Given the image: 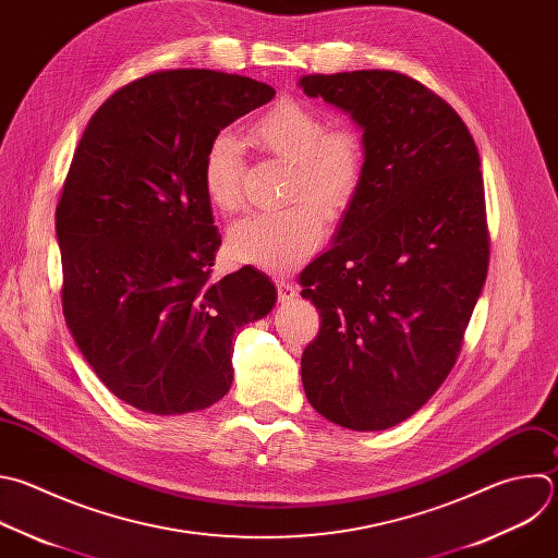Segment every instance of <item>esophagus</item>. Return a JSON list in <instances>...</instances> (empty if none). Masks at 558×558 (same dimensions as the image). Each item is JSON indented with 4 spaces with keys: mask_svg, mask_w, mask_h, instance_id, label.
<instances>
[{
    "mask_svg": "<svg viewBox=\"0 0 558 558\" xmlns=\"http://www.w3.org/2000/svg\"><path fill=\"white\" fill-rule=\"evenodd\" d=\"M276 287H278V298L280 302H289L298 295V287L289 280H276Z\"/></svg>",
    "mask_w": 558,
    "mask_h": 558,
    "instance_id": "obj_1",
    "label": "esophagus"
}]
</instances>
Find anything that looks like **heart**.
I'll list each match as a JSON object with an SVG mask.
<instances>
[{"label": "heart", "mask_w": 558, "mask_h": 558, "mask_svg": "<svg viewBox=\"0 0 558 558\" xmlns=\"http://www.w3.org/2000/svg\"><path fill=\"white\" fill-rule=\"evenodd\" d=\"M254 142L291 166L287 197L298 202L280 213H254L228 234L230 254L267 271H284L311 256L324 239V219H339L352 204L363 177V146L352 129L328 131L311 107L282 100L252 126ZM243 146L236 135L217 133L204 155L202 183L208 202L234 210L241 202ZM312 204L308 205L307 202Z\"/></svg>", "instance_id": "b5f03b06"}]
</instances>
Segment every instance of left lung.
<instances>
[{"instance_id":"obj_1","label":"left lung","mask_w":558,"mask_h":558,"mask_svg":"<svg viewBox=\"0 0 558 558\" xmlns=\"http://www.w3.org/2000/svg\"><path fill=\"white\" fill-rule=\"evenodd\" d=\"M300 87L363 131L359 191L332 247L300 274L322 317L302 386L326 421L384 432L442 386L482 293L480 153L462 118L405 74H308Z\"/></svg>"}]
</instances>
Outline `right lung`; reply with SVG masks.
Returning a JSON list of instances; mask_svg holds the SVG:
<instances>
[{
	"mask_svg": "<svg viewBox=\"0 0 558 558\" xmlns=\"http://www.w3.org/2000/svg\"><path fill=\"white\" fill-rule=\"evenodd\" d=\"M276 89L170 70L92 116L57 206L63 315L96 377L155 416L199 412L232 386V339L276 304L254 267L213 280L221 247L202 163L210 140Z\"/></svg>",
	"mask_w": 558,
	"mask_h": 558,
	"instance_id": "1",
	"label": "right lung"
}]
</instances>
